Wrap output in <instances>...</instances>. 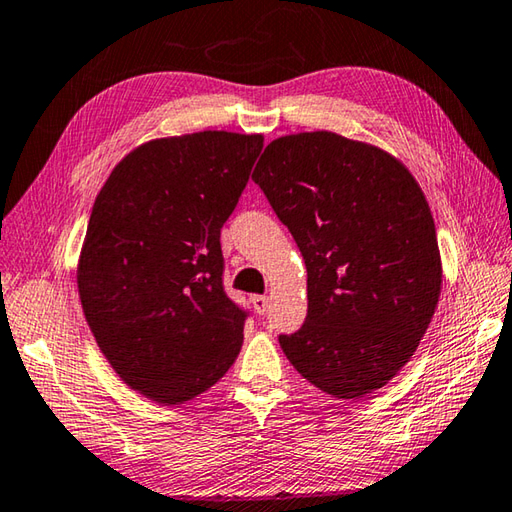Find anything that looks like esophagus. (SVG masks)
<instances>
[{"label": "esophagus", "instance_id": "34e87169", "mask_svg": "<svg viewBox=\"0 0 512 512\" xmlns=\"http://www.w3.org/2000/svg\"><path fill=\"white\" fill-rule=\"evenodd\" d=\"M252 305L258 314H265L269 310V298L267 296H252Z\"/></svg>", "mask_w": 512, "mask_h": 512}]
</instances>
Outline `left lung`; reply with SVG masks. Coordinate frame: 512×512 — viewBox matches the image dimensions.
<instances>
[{
	"label": "left lung",
	"mask_w": 512,
	"mask_h": 512,
	"mask_svg": "<svg viewBox=\"0 0 512 512\" xmlns=\"http://www.w3.org/2000/svg\"><path fill=\"white\" fill-rule=\"evenodd\" d=\"M252 180L307 267V318L281 336L289 363L336 399L383 388L417 352L441 294L435 220L392 153L332 131L265 147Z\"/></svg>",
	"instance_id": "left-lung-1"
}]
</instances>
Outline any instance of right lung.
I'll return each instance as SVG.
<instances>
[{"instance_id":"obj_1","label":"right lung","mask_w":512,"mask_h":512,"mask_svg":"<svg viewBox=\"0 0 512 512\" xmlns=\"http://www.w3.org/2000/svg\"><path fill=\"white\" fill-rule=\"evenodd\" d=\"M260 149V133L153 138L95 196L75 269L82 312L115 374L160 406L207 392L243 345L245 312L220 281V227Z\"/></svg>"}]
</instances>
